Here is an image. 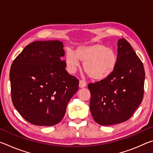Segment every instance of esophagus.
I'll list each match as a JSON object with an SVG mask.
<instances>
[{
	"instance_id": "1",
	"label": "esophagus",
	"mask_w": 153,
	"mask_h": 153,
	"mask_svg": "<svg viewBox=\"0 0 153 153\" xmlns=\"http://www.w3.org/2000/svg\"><path fill=\"white\" fill-rule=\"evenodd\" d=\"M86 82L84 81V80H79V88H84L86 86Z\"/></svg>"
}]
</instances>
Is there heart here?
Listing matches in <instances>:
<instances>
[{
    "label": "heart",
    "mask_w": 153,
    "mask_h": 153,
    "mask_svg": "<svg viewBox=\"0 0 153 153\" xmlns=\"http://www.w3.org/2000/svg\"><path fill=\"white\" fill-rule=\"evenodd\" d=\"M84 63V69L90 77L95 80L107 78L115 70L117 63V55L112 48H107L102 44L80 46L75 53L68 50L65 56L67 68L75 72L79 67V61Z\"/></svg>",
    "instance_id": "1"
}]
</instances>
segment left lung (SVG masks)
<instances>
[{
  "mask_svg": "<svg viewBox=\"0 0 153 153\" xmlns=\"http://www.w3.org/2000/svg\"><path fill=\"white\" fill-rule=\"evenodd\" d=\"M115 70L102 80L88 84L90 108L95 121L111 126L128 120L144 97L145 71L140 59L128 41H118Z\"/></svg>",
  "mask_w": 153,
  "mask_h": 153,
  "instance_id": "8db88e82",
  "label": "left lung"
}]
</instances>
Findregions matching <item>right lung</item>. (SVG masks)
<instances>
[{"mask_svg": "<svg viewBox=\"0 0 153 153\" xmlns=\"http://www.w3.org/2000/svg\"><path fill=\"white\" fill-rule=\"evenodd\" d=\"M63 42L36 41L15 59L10 70L13 104L33 125L51 126L63 118L79 80L66 71Z\"/></svg>", "mask_w": 153, "mask_h": 153, "instance_id": "obj_1", "label": "right lung"}]
</instances>
